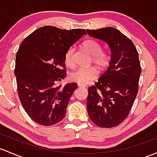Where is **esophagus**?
I'll return each mask as SVG.
<instances>
[{
	"instance_id": "34e87169",
	"label": "esophagus",
	"mask_w": 157,
	"mask_h": 157,
	"mask_svg": "<svg viewBox=\"0 0 157 157\" xmlns=\"http://www.w3.org/2000/svg\"><path fill=\"white\" fill-rule=\"evenodd\" d=\"M77 86H78V87H85V86L82 85V84H80V83L77 84Z\"/></svg>"
}]
</instances>
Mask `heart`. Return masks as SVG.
Returning a JSON list of instances; mask_svg holds the SVG:
<instances>
[{
  "mask_svg": "<svg viewBox=\"0 0 157 157\" xmlns=\"http://www.w3.org/2000/svg\"><path fill=\"white\" fill-rule=\"evenodd\" d=\"M82 48H84L89 55L92 56V63L100 71H104L109 65V56L104 53H101L102 48L101 44L94 39H88L82 43ZM74 52L75 49L70 48L67 51L65 56V63L68 67L73 68L75 66L74 62ZM97 77V71L94 68H78L71 75V79L77 83L86 84L89 83L94 80Z\"/></svg>",
  "mask_w": 157,
  "mask_h": 157,
  "instance_id": "heart-1",
  "label": "heart"
}]
</instances>
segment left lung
Listing matches in <instances>:
<instances>
[{
    "label": "left lung",
    "mask_w": 157,
    "mask_h": 157,
    "mask_svg": "<svg viewBox=\"0 0 157 157\" xmlns=\"http://www.w3.org/2000/svg\"><path fill=\"white\" fill-rule=\"evenodd\" d=\"M86 31L107 44L110 51L107 70L88 89V114L96 125L111 128L124 121L135 101L141 75L139 53L132 41L117 29Z\"/></svg>",
    "instance_id": "left-lung-1"
}]
</instances>
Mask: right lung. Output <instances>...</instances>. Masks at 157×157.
<instances>
[{
  "instance_id": "right-lung-1",
  "label": "right lung",
  "mask_w": 157,
  "mask_h": 157,
  "mask_svg": "<svg viewBox=\"0 0 157 157\" xmlns=\"http://www.w3.org/2000/svg\"><path fill=\"white\" fill-rule=\"evenodd\" d=\"M84 29L67 30L53 26L40 27L26 37L15 59L18 97L36 123L51 126L65 118L71 96L77 84L57 86L66 76L65 56L82 36Z\"/></svg>"
}]
</instances>
